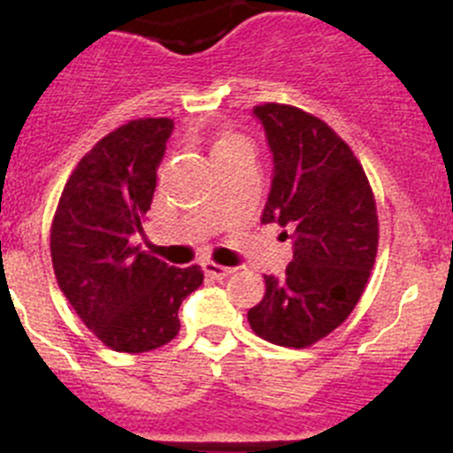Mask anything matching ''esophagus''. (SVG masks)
<instances>
[{
    "label": "esophagus",
    "mask_w": 453,
    "mask_h": 453,
    "mask_svg": "<svg viewBox=\"0 0 453 453\" xmlns=\"http://www.w3.org/2000/svg\"><path fill=\"white\" fill-rule=\"evenodd\" d=\"M203 269H205V273H208V276H212V278H217V280H223V278H227L230 276V273H234V269L232 267H223V265H217V263H203Z\"/></svg>",
    "instance_id": "1"
}]
</instances>
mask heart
<instances>
[{
  "instance_id": "obj_1",
  "label": "heart",
  "mask_w": 453,
  "mask_h": 453,
  "mask_svg": "<svg viewBox=\"0 0 453 453\" xmlns=\"http://www.w3.org/2000/svg\"><path fill=\"white\" fill-rule=\"evenodd\" d=\"M248 144L241 135L232 134V131H227V134H221L217 138V142H214V155L217 153H223V150H230V149H236V146H243Z\"/></svg>"
}]
</instances>
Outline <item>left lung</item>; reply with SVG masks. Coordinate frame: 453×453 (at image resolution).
<instances>
[{"label": "left lung", "instance_id": "left-lung-1", "mask_svg": "<svg viewBox=\"0 0 453 453\" xmlns=\"http://www.w3.org/2000/svg\"><path fill=\"white\" fill-rule=\"evenodd\" d=\"M254 116L273 153L260 223L294 230V260L280 280L265 276V296L248 319L272 344L307 349L335 331L366 289L377 203L359 159L326 122L280 103L256 104Z\"/></svg>", "mask_w": 453, "mask_h": 453}]
</instances>
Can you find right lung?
I'll return each instance as SVG.
<instances>
[{
    "label": "right lung",
    "instance_id": "right-lung-1",
    "mask_svg": "<svg viewBox=\"0 0 453 453\" xmlns=\"http://www.w3.org/2000/svg\"><path fill=\"white\" fill-rule=\"evenodd\" d=\"M171 118L118 127L72 171L50 230L58 287L85 326L118 353H146L180 333V304L199 289V265L168 267L134 236L150 210Z\"/></svg>",
    "mask_w": 453,
    "mask_h": 453
}]
</instances>
